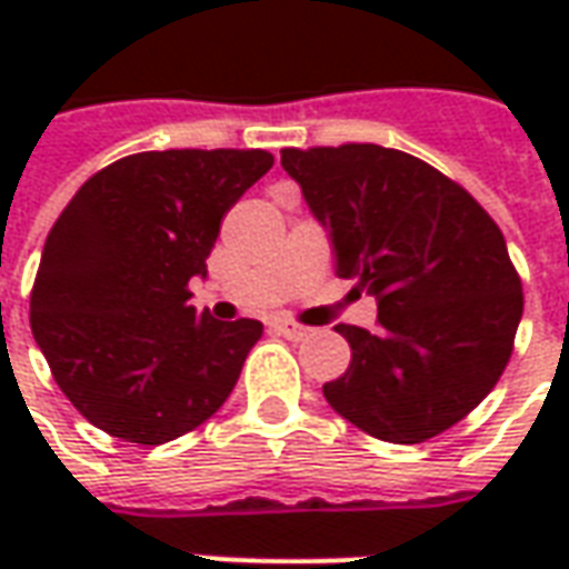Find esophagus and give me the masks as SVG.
<instances>
[{
  "label": "esophagus",
  "mask_w": 569,
  "mask_h": 569,
  "mask_svg": "<svg viewBox=\"0 0 569 569\" xmlns=\"http://www.w3.org/2000/svg\"><path fill=\"white\" fill-rule=\"evenodd\" d=\"M271 329L277 335L289 338V341H301V338H308V335H310L308 326H298V322H292V320H273Z\"/></svg>",
  "instance_id": "esophagus-1"
}]
</instances>
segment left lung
<instances>
[{
	"mask_svg": "<svg viewBox=\"0 0 569 569\" xmlns=\"http://www.w3.org/2000/svg\"><path fill=\"white\" fill-rule=\"evenodd\" d=\"M280 163L329 234L335 273L378 298V332L335 326L353 357L326 402L393 445L463 420L500 381L525 310L497 222L436 167L375 142L283 149Z\"/></svg>",
	"mask_w": 569,
	"mask_h": 569,
	"instance_id": "obj_1",
	"label": "left lung"
}]
</instances>
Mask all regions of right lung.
Here are the masks:
<instances>
[{"instance_id":"right-lung-1","label":"right lung","mask_w":569,"mask_h":569,"mask_svg":"<svg viewBox=\"0 0 569 569\" xmlns=\"http://www.w3.org/2000/svg\"><path fill=\"white\" fill-rule=\"evenodd\" d=\"M273 167L261 149L140 151L93 173L44 240L30 326L57 387L93 427L163 445L234 390L259 320L188 305L222 216Z\"/></svg>"}]
</instances>
